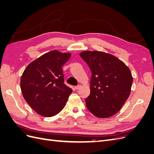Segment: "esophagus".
Here are the masks:
<instances>
[{"label": "esophagus", "mask_w": 154, "mask_h": 154, "mask_svg": "<svg viewBox=\"0 0 154 154\" xmlns=\"http://www.w3.org/2000/svg\"><path fill=\"white\" fill-rule=\"evenodd\" d=\"M80 87H81V85H77V86H75V87H74V88H75L76 90H78L79 88H80Z\"/></svg>", "instance_id": "1"}]
</instances>
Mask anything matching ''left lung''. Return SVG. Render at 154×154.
Returning <instances> with one entry per match:
<instances>
[{"instance_id": "left-lung-1", "label": "left lung", "mask_w": 154, "mask_h": 154, "mask_svg": "<svg viewBox=\"0 0 154 154\" xmlns=\"http://www.w3.org/2000/svg\"><path fill=\"white\" fill-rule=\"evenodd\" d=\"M91 72V93L85 99L87 109L97 118L118 112L131 91L133 82L129 68L114 56L101 51L80 54Z\"/></svg>"}]
</instances>
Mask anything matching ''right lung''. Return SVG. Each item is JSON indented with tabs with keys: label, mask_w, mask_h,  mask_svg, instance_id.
<instances>
[{
	"label": "right lung",
	"mask_w": 154,
	"mask_h": 154,
	"mask_svg": "<svg viewBox=\"0 0 154 154\" xmlns=\"http://www.w3.org/2000/svg\"><path fill=\"white\" fill-rule=\"evenodd\" d=\"M71 53L51 51L27 66L20 80L25 100L38 114L52 117L66 105L72 90L64 83L62 67Z\"/></svg>",
	"instance_id": "1"
}]
</instances>
